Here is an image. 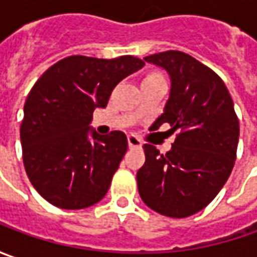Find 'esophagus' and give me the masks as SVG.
Listing matches in <instances>:
<instances>
[{"label":"esophagus","instance_id":"1","mask_svg":"<svg viewBox=\"0 0 257 257\" xmlns=\"http://www.w3.org/2000/svg\"><path fill=\"white\" fill-rule=\"evenodd\" d=\"M127 142H128V147H130V149H140V147L143 146L142 140H140L139 137L133 136V134L127 136Z\"/></svg>","mask_w":257,"mask_h":257}]
</instances>
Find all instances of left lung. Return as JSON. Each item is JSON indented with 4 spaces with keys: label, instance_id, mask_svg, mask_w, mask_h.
I'll return each instance as SVG.
<instances>
[{
    "label": "left lung",
    "instance_id": "obj_1",
    "mask_svg": "<svg viewBox=\"0 0 257 257\" xmlns=\"http://www.w3.org/2000/svg\"><path fill=\"white\" fill-rule=\"evenodd\" d=\"M170 75V97L150 130L163 123L177 132L172 150L162 154L144 144L146 162L137 172L140 197L152 210L182 219L203 210L233 170L239 118L223 80L192 55L163 51L144 57Z\"/></svg>",
    "mask_w": 257,
    "mask_h": 257
}]
</instances>
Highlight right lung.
<instances>
[{
    "mask_svg": "<svg viewBox=\"0 0 257 257\" xmlns=\"http://www.w3.org/2000/svg\"><path fill=\"white\" fill-rule=\"evenodd\" d=\"M143 65L133 55H70L37 80L25 100L20 137L27 176L47 202L78 210L108 192L127 137L90 130L93 111L104 108L114 87Z\"/></svg>",
    "mask_w": 257,
    "mask_h": 257,
    "instance_id": "add662e5",
    "label": "right lung"
}]
</instances>
